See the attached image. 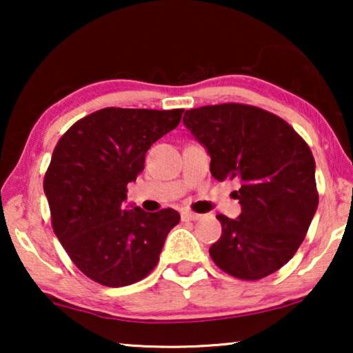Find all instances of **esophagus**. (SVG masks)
<instances>
[{"label":"esophagus","mask_w":353,"mask_h":353,"mask_svg":"<svg viewBox=\"0 0 353 353\" xmlns=\"http://www.w3.org/2000/svg\"><path fill=\"white\" fill-rule=\"evenodd\" d=\"M199 219H201V215L194 214V212H190V210L181 212V220H185V221H196Z\"/></svg>","instance_id":"34e87169"}]
</instances>
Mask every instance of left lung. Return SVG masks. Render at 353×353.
I'll return each instance as SVG.
<instances>
[{"label": "left lung", "instance_id": "obj_1", "mask_svg": "<svg viewBox=\"0 0 353 353\" xmlns=\"http://www.w3.org/2000/svg\"><path fill=\"white\" fill-rule=\"evenodd\" d=\"M183 123L210 156L215 180H238L241 214L216 215L221 236L210 257L239 279H260L288 263L318 207L315 159L291 125L245 104L186 110Z\"/></svg>", "mask_w": 353, "mask_h": 353}]
</instances>
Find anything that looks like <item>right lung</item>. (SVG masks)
I'll return each mask as SVG.
<instances>
[{
	"label": "right lung",
	"mask_w": 353,
	"mask_h": 353,
	"mask_svg": "<svg viewBox=\"0 0 353 353\" xmlns=\"http://www.w3.org/2000/svg\"><path fill=\"white\" fill-rule=\"evenodd\" d=\"M183 109L105 108L72 125L45 175L52 230L77 268L109 288L146 278L180 215L127 202L148 149L180 123Z\"/></svg>",
	"instance_id": "right-lung-1"
}]
</instances>
